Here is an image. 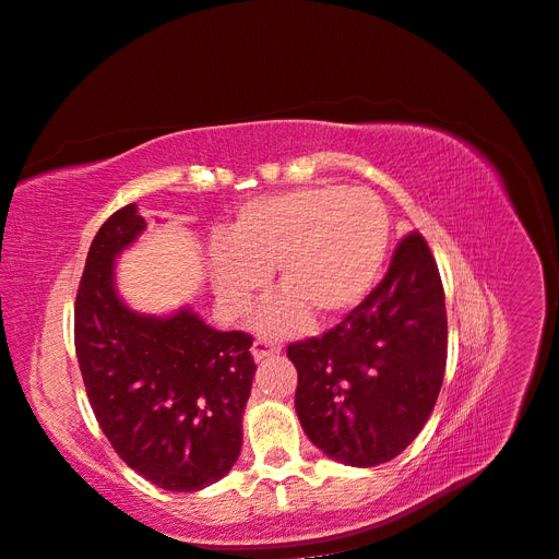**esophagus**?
Instances as JSON below:
<instances>
[{
    "label": "esophagus",
    "instance_id": "obj_1",
    "mask_svg": "<svg viewBox=\"0 0 559 559\" xmlns=\"http://www.w3.org/2000/svg\"><path fill=\"white\" fill-rule=\"evenodd\" d=\"M252 356H254V360H264V358H269V356H276V354H281V344L276 342V340H269V337H258L254 340V344H252Z\"/></svg>",
    "mask_w": 559,
    "mask_h": 559
}]
</instances>
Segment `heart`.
Segmentation results:
<instances>
[{
    "label": "heart",
    "mask_w": 559,
    "mask_h": 559,
    "mask_svg": "<svg viewBox=\"0 0 559 559\" xmlns=\"http://www.w3.org/2000/svg\"><path fill=\"white\" fill-rule=\"evenodd\" d=\"M389 213L360 187H307L246 203L219 236L211 274L219 299L243 311L276 271L271 328L328 321L368 295L389 248Z\"/></svg>",
    "instance_id": "obj_1"
}]
</instances>
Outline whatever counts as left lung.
<instances>
[{
	"mask_svg": "<svg viewBox=\"0 0 559 559\" xmlns=\"http://www.w3.org/2000/svg\"><path fill=\"white\" fill-rule=\"evenodd\" d=\"M309 440L346 466L395 459L419 436L448 362V311L426 238L397 243L377 288L323 332L288 344Z\"/></svg>",
	"mask_w": 559,
	"mask_h": 559,
	"instance_id": "8db88e82",
	"label": "left lung"
}]
</instances>
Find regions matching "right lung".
<instances>
[{
  "label": "right lung",
  "instance_id": "obj_1",
  "mask_svg": "<svg viewBox=\"0 0 559 559\" xmlns=\"http://www.w3.org/2000/svg\"><path fill=\"white\" fill-rule=\"evenodd\" d=\"M135 203L95 234L74 301V348L88 403L115 452L152 485L199 491L241 452L252 334L217 332L182 309L131 311L115 290V258L145 231Z\"/></svg>",
  "mask_w": 559,
  "mask_h": 559
}]
</instances>
